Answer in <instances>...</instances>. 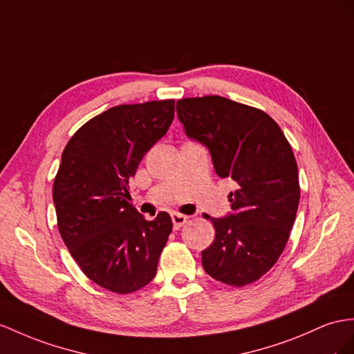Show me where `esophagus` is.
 <instances>
[{"label":"esophagus","instance_id":"esophagus-1","mask_svg":"<svg viewBox=\"0 0 354 354\" xmlns=\"http://www.w3.org/2000/svg\"><path fill=\"white\" fill-rule=\"evenodd\" d=\"M171 221H174V227L178 230L183 227V225L188 221V216L184 214H179V212H174L171 214Z\"/></svg>","mask_w":354,"mask_h":354}]
</instances>
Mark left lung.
<instances>
[{"mask_svg":"<svg viewBox=\"0 0 354 354\" xmlns=\"http://www.w3.org/2000/svg\"><path fill=\"white\" fill-rule=\"evenodd\" d=\"M188 138L209 148L220 178L234 180L232 214L209 220L215 239L202 251L207 275L232 287L260 279L283 254L296 218L299 174L279 125L257 107L221 95L178 100Z\"/></svg>","mask_w":354,"mask_h":354,"instance_id":"8db88e82","label":"left lung"}]
</instances>
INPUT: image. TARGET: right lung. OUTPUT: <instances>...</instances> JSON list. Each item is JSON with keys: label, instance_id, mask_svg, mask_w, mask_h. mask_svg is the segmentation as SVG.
Here are the masks:
<instances>
[{"label": "right lung", "instance_id": "right-lung-1", "mask_svg": "<svg viewBox=\"0 0 354 354\" xmlns=\"http://www.w3.org/2000/svg\"><path fill=\"white\" fill-rule=\"evenodd\" d=\"M175 100L120 104L71 136L53 180L58 230L84 274L109 292L149 284L174 229L167 212L145 220L129 203V179L169 130Z\"/></svg>", "mask_w": 354, "mask_h": 354}]
</instances>
